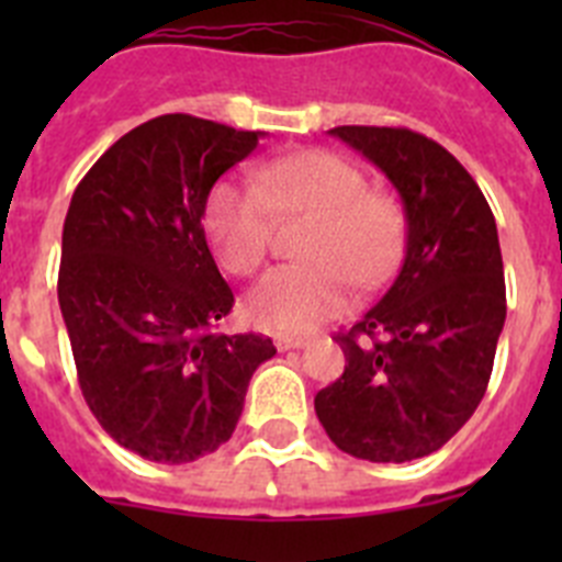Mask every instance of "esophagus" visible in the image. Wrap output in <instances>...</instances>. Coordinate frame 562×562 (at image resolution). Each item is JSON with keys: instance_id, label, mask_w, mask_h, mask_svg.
<instances>
[{"instance_id": "1", "label": "esophagus", "mask_w": 562, "mask_h": 562, "mask_svg": "<svg viewBox=\"0 0 562 562\" xmlns=\"http://www.w3.org/2000/svg\"><path fill=\"white\" fill-rule=\"evenodd\" d=\"M276 346H278V351L301 349V346H306V337H301V335H276Z\"/></svg>"}]
</instances>
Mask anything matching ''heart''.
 <instances>
[{
	"instance_id": "obj_1",
	"label": "heart",
	"mask_w": 562,
	"mask_h": 562,
	"mask_svg": "<svg viewBox=\"0 0 562 562\" xmlns=\"http://www.w3.org/2000/svg\"><path fill=\"white\" fill-rule=\"evenodd\" d=\"M278 216H310L304 265L276 267L247 297V315L267 331H306L349 306L351 281L366 290L394 272L405 213L366 173L335 151L312 148L256 168V182L227 180L207 200V233L220 265L252 276L270 252Z\"/></svg>"
}]
</instances>
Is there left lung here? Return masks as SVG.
<instances>
[{
    "instance_id": "obj_1",
    "label": "left lung",
    "mask_w": 562,
    "mask_h": 562,
    "mask_svg": "<svg viewBox=\"0 0 562 562\" xmlns=\"http://www.w3.org/2000/svg\"><path fill=\"white\" fill-rule=\"evenodd\" d=\"M402 196L408 241L380 304L337 331L346 369L315 414L342 453L414 461L453 439L493 374L506 321L498 227L453 154L402 126H337Z\"/></svg>"
}]
</instances>
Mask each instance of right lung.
Masks as SVG:
<instances>
[{
    "label": "right lung",
    "instance_id": "obj_1",
    "mask_svg": "<svg viewBox=\"0 0 562 562\" xmlns=\"http://www.w3.org/2000/svg\"><path fill=\"white\" fill-rule=\"evenodd\" d=\"M193 114L123 134L78 182L61 236L58 304L89 411L121 448L188 464L236 430L265 335H220L233 290L207 250V193L258 146Z\"/></svg>",
    "mask_w": 562,
    "mask_h": 562
}]
</instances>
